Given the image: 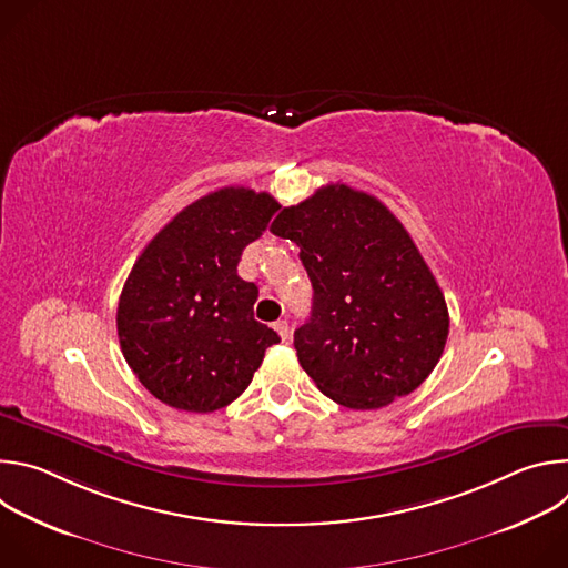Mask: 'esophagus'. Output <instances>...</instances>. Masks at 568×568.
<instances>
[{"label":"esophagus","mask_w":568,"mask_h":568,"mask_svg":"<svg viewBox=\"0 0 568 568\" xmlns=\"http://www.w3.org/2000/svg\"><path fill=\"white\" fill-rule=\"evenodd\" d=\"M274 331L278 333V337H281L283 342L290 339V326H287V321H276V323H274Z\"/></svg>","instance_id":"34e87169"}]
</instances>
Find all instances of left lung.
Segmentation results:
<instances>
[{"instance_id":"left-lung-1","label":"left lung","mask_w":568,"mask_h":568,"mask_svg":"<svg viewBox=\"0 0 568 568\" xmlns=\"http://www.w3.org/2000/svg\"><path fill=\"white\" fill-rule=\"evenodd\" d=\"M272 233L301 247L314 290L294 348L318 390L357 412L416 390L445 351L449 312L402 222L377 197L328 184L281 209Z\"/></svg>"}]
</instances>
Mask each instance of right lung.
Returning <instances> with one entry per match:
<instances>
[{
	"label": "right lung",
	"instance_id": "add662e5",
	"mask_svg": "<svg viewBox=\"0 0 568 568\" xmlns=\"http://www.w3.org/2000/svg\"><path fill=\"white\" fill-rule=\"evenodd\" d=\"M278 202L226 186L161 229L136 258L116 310L123 357L169 407L211 414L245 390L281 337L254 318L258 287L237 276Z\"/></svg>",
	"mask_w": 568,
	"mask_h": 568
}]
</instances>
